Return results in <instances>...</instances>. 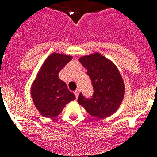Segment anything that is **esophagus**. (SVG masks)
<instances>
[{
  "label": "esophagus",
  "instance_id": "1",
  "mask_svg": "<svg viewBox=\"0 0 157 157\" xmlns=\"http://www.w3.org/2000/svg\"><path fill=\"white\" fill-rule=\"evenodd\" d=\"M78 94H79V90H76L75 91V95L76 98H78Z\"/></svg>",
  "mask_w": 157,
  "mask_h": 157
}]
</instances>
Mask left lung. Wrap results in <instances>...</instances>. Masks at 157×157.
I'll use <instances>...</instances> for the list:
<instances>
[{
  "label": "left lung",
  "instance_id": "left-lung-1",
  "mask_svg": "<svg viewBox=\"0 0 157 157\" xmlns=\"http://www.w3.org/2000/svg\"><path fill=\"white\" fill-rule=\"evenodd\" d=\"M79 61L87 69L94 94L87 98L80 93L78 102L94 117L111 116L120 107L125 93L124 82L119 70L110 60L98 52L82 56Z\"/></svg>",
  "mask_w": 157,
  "mask_h": 157
}]
</instances>
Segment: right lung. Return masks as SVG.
Here are the masks:
<instances>
[{
    "label": "right lung",
    "mask_w": 157,
    "mask_h": 157,
    "mask_svg": "<svg viewBox=\"0 0 157 157\" xmlns=\"http://www.w3.org/2000/svg\"><path fill=\"white\" fill-rule=\"evenodd\" d=\"M72 57L63 54L52 53L45 61L31 87L34 105L43 116L52 118L62 112L63 107L75 96L59 78V71Z\"/></svg>",
    "instance_id": "right-lung-1"
}]
</instances>
